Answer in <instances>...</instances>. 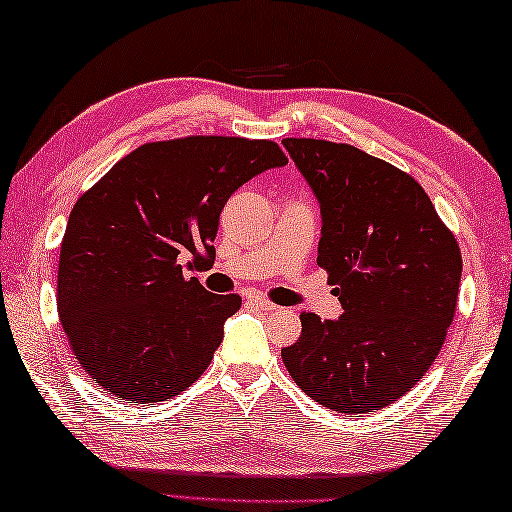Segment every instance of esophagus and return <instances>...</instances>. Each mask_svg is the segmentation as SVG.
Instances as JSON below:
<instances>
[{
  "label": "esophagus",
  "mask_w": 512,
  "mask_h": 512,
  "mask_svg": "<svg viewBox=\"0 0 512 512\" xmlns=\"http://www.w3.org/2000/svg\"><path fill=\"white\" fill-rule=\"evenodd\" d=\"M249 304H251V306H256L258 311H265V313L276 311V308H279V306L274 304V301L265 299V297H261V295H251V297H249Z\"/></svg>",
  "instance_id": "esophagus-1"
}]
</instances>
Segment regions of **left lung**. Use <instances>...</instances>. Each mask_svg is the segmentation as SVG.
<instances>
[{"label": "left lung", "mask_w": 512, "mask_h": 512, "mask_svg": "<svg viewBox=\"0 0 512 512\" xmlns=\"http://www.w3.org/2000/svg\"><path fill=\"white\" fill-rule=\"evenodd\" d=\"M283 145L320 201L317 265L345 313L335 322L301 313L299 340L281 358L317 404L363 417L429 372L454 322L463 256L404 170L347 142Z\"/></svg>", "instance_id": "1"}]
</instances>
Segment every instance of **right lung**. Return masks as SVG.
Listing matches in <instances>:
<instances>
[{"instance_id":"obj_1","label":"right lung","mask_w":512,"mask_h":512,"mask_svg":"<svg viewBox=\"0 0 512 512\" xmlns=\"http://www.w3.org/2000/svg\"><path fill=\"white\" fill-rule=\"evenodd\" d=\"M288 158L274 140L145 142L74 204L58 256L56 306L83 370L108 395L154 404L213 360L240 295H213L181 258L215 261L220 213L242 183Z\"/></svg>"}]
</instances>
